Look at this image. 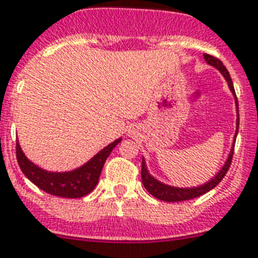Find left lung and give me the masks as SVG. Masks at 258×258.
I'll use <instances>...</instances> for the list:
<instances>
[{"instance_id": "left-lung-1", "label": "left lung", "mask_w": 258, "mask_h": 258, "mask_svg": "<svg viewBox=\"0 0 258 258\" xmlns=\"http://www.w3.org/2000/svg\"><path fill=\"white\" fill-rule=\"evenodd\" d=\"M204 59L207 60V63L216 68L217 70L224 75V78L227 79L228 86L231 89L232 94H233L234 99H236V107H237V127H236V134H234V139L233 144H232L231 152H229V156H228L227 162L223 165V168L220 169L219 173L216 176L211 179L208 183L203 184V185H199V187L194 188H176V187H171V185H167V184L160 183L159 180L155 179L154 176H151L150 172L147 171V167H146V162L144 159L142 160V181H143L144 188L150 192L154 198L159 199V200H163V202H168V203H175V202H184V200H190V199L199 198L202 195L207 194L211 189L216 187L217 184L223 180V177L227 175L228 169L231 167L232 158H233V151H234V143H236V136H237L238 133V104H237V96H236V93H234V87H233V82L231 79V75L228 73L227 68L224 66L223 62L220 59H217L216 56L209 55V54H204Z\"/></svg>"}]
</instances>
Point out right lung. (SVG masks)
Segmentation results:
<instances>
[{
	"instance_id": "1",
	"label": "right lung",
	"mask_w": 258,
	"mask_h": 258,
	"mask_svg": "<svg viewBox=\"0 0 258 258\" xmlns=\"http://www.w3.org/2000/svg\"><path fill=\"white\" fill-rule=\"evenodd\" d=\"M120 140H122L120 138L116 139L108 144L107 147L99 151L86 164L69 172H49V171L39 168L38 165L31 163L25 156L18 142L16 146L17 162L20 164L21 171L25 173V176L30 180L31 183H34L39 189L54 196H59V198H83L96 187L106 159L108 158V155L114 150L115 146L120 143Z\"/></svg>"
}]
</instances>
